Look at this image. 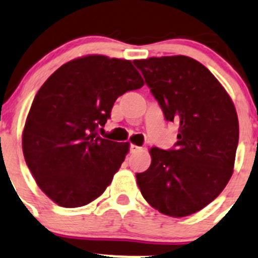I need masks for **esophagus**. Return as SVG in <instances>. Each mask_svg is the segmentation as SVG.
Returning <instances> with one entry per match:
<instances>
[{"mask_svg":"<svg viewBox=\"0 0 258 258\" xmlns=\"http://www.w3.org/2000/svg\"><path fill=\"white\" fill-rule=\"evenodd\" d=\"M129 151H131V153H136V152L142 151V148L138 146H134V144H131V147H129Z\"/></svg>","mask_w":258,"mask_h":258,"instance_id":"34e87169","label":"esophagus"}]
</instances>
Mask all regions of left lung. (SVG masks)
Here are the masks:
<instances>
[{
	"instance_id": "obj_1",
	"label": "left lung",
	"mask_w": 258,
	"mask_h": 258,
	"mask_svg": "<svg viewBox=\"0 0 258 258\" xmlns=\"http://www.w3.org/2000/svg\"><path fill=\"white\" fill-rule=\"evenodd\" d=\"M164 119L178 125L173 148L151 149L137 173L143 198L162 214L182 218L210 204L233 173L239 125L227 91L207 67L185 55L134 60Z\"/></svg>"
}]
</instances>
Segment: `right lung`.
I'll use <instances>...</instances> for the list:
<instances>
[{"instance_id": "1", "label": "right lung", "mask_w": 258, "mask_h": 258, "mask_svg": "<svg viewBox=\"0 0 258 258\" xmlns=\"http://www.w3.org/2000/svg\"><path fill=\"white\" fill-rule=\"evenodd\" d=\"M144 85L131 60L87 55L58 68L38 91L26 117L23 152L36 183L63 208L99 198L129 151L97 129L116 99Z\"/></svg>"}]
</instances>
